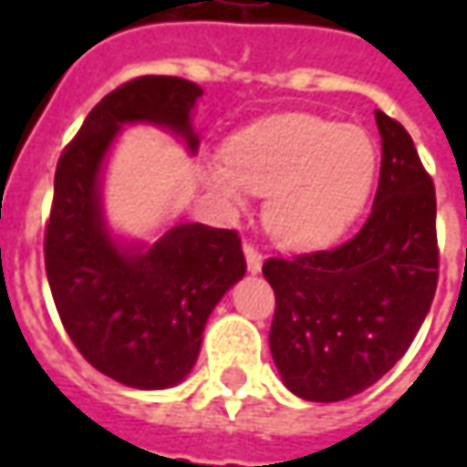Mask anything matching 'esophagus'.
Masks as SVG:
<instances>
[{
  "instance_id": "obj_1",
  "label": "esophagus",
  "mask_w": 467,
  "mask_h": 467,
  "mask_svg": "<svg viewBox=\"0 0 467 467\" xmlns=\"http://www.w3.org/2000/svg\"><path fill=\"white\" fill-rule=\"evenodd\" d=\"M244 263H247V270L253 275H257L263 270V254L254 250V244L244 243Z\"/></svg>"
}]
</instances>
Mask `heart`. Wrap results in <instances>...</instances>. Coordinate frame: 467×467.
<instances>
[{
    "label": "heart",
    "mask_w": 467,
    "mask_h": 467,
    "mask_svg": "<svg viewBox=\"0 0 467 467\" xmlns=\"http://www.w3.org/2000/svg\"><path fill=\"white\" fill-rule=\"evenodd\" d=\"M378 147L358 124L317 115H275L244 127L227 160L207 164V182L230 210L265 194L263 220L277 243L313 250L333 243L368 202Z\"/></svg>",
    "instance_id": "b5f03b06"
}]
</instances>
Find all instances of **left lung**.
I'll use <instances>...</instances> for the list:
<instances>
[{
	"label": "left lung",
	"instance_id": "obj_1",
	"mask_svg": "<svg viewBox=\"0 0 467 467\" xmlns=\"http://www.w3.org/2000/svg\"><path fill=\"white\" fill-rule=\"evenodd\" d=\"M380 182L368 223L335 250L273 257L270 350L285 388L310 402L348 400L400 360L438 285L435 190L410 134L385 112Z\"/></svg>",
	"mask_w": 467,
	"mask_h": 467
}]
</instances>
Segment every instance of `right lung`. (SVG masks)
Returning a JSON list of instances; mask_svg holds the SVG:
<instances>
[{
    "label": "right lung",
    "instance_id": "obj_1",
    "mask_svg": "<svg viewBox=\"0 0 467 467\" xmlns=\"http://www.w3.org/2000/svg\"><path fill=\"white\" fill-rule=\"evenodd\" d=\"M202 87L180 77H137L99 102L59 157L45 265L57 313L77 350L107 378L137 390L174 388L190 375L204 325L243 280L233 230L167 227L130 240L105 214V167L127 124H152L200 150L192 112Z\"/></svg>",
    "mask_w": 467,
    "mask_h": 467
}]
</instances>
